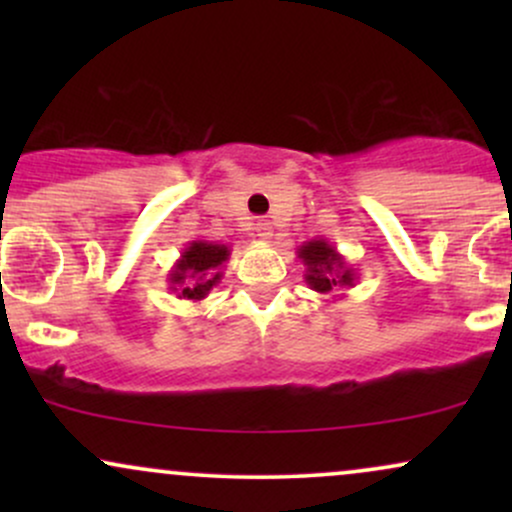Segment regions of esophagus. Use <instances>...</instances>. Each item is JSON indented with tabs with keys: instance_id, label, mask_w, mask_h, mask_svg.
<instances>
[{
	"instance_id": "obj_1",
	"label": "esophagus",
	"mask_w": 512,
	"mask_h": 512,
	"mask_svg": "<svg viewBox=\"0 0 512 512\" xmlns=\"http://www.w3.org/2000/svg\"><path fill=\"white\" fill-rule=\"evenodd\" d=\"M255 233H257V238H260V240H272V236H274L272 223H269L267 219H260L255 223Z\"/></svg>"
}]
</instances>
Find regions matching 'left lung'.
I'll list each match as a JSON object with an SVG mask.
<instances>
[{
  "label": "left lung",
  "mask_w": 512,
  "mask_h": 512,
  "mask_svg": "<svg viewBox=\"0 0 512 512\" xmlns=\"http://www.w3.org/2000/svg\"><path fill=\"white\" fill-rule=\"evenodd\" d=\"M296 255L305 267V284L317 293L351 289L356 284L354 267H349L337 248L327 243L325 238H313L308 243L298 245Z\"/></svg>",
  "instance_id": "left-lung-1"
}]
</instances>
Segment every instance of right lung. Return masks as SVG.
<instances>
[{
  "label": "right lung",
  "mask_w": 512,
  "mask_h": 512,
  "mask_svg": "<svg viewBox=\"0 0 512 512\" xmlns=\"http://www.w3.org/2000/svg\"><path fill=\"white\" fill-rule=\"evenodd\" d=\"M231 257V248L214 240H190L180 252V260L170 267L168 284L178 298L199 303L221 281L223 264Z\"/></svg>",
  "instance_id": "obj_1"
}]
</instances>
